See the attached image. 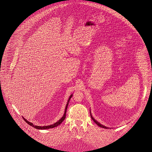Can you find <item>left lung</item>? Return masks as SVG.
Returning a JSON list of instances; mask_svg holds the SVG:
<instances>
[{
  "instance_id": "obj_1",
  "label": "left lung",
  "mask_w": 152,
  "mask_h": 152,
  "mask_svg": "<svg viewBox=\"0 0 152 152\" xmlns=\"http://www.w3.org/2000/svg\"><path fill=\"white\" fill-rule=\"evenodd\" d=\"M90 114H91V118H92V119L94 121V122L96 124V125H98V126H99V127H101V128H105V129H108L109 128L108 127H106V126H104V125H101V124H100L98 122H97L93 117H92V115H91V112H90Z\"/></svg>"
}]
</instances>
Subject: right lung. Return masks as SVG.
<instances>
[{"mask_svg":"<svg viewBox=\"0 0 152 152\" xmlns=\"http://www.w3.org/2000/svg\"><path fill=\"white\" fill-rule=\"evenodd\" d=\"M72 95H70V96H69V99H68V102H67V104H66V107H65V112H64V115H63V116L58 121V122H56L55 124H53V125H48V126H36V125H33L32 123H31V122H28V121H27L26 119H24V118H23V119H24V121H26L29 125H30V126H31L32 127H33V128H36V129H50V128H55V127H56V126H58L59 125H60L63 121H64V120L65 119V117H66V109H67V107H68V104H69V100H70V99L71 98V97H72Z\"/></svg>","mask_w":152,"mask_h":152,"instance_id":"right-lung-1","label":"right lung"}]
</instances>
